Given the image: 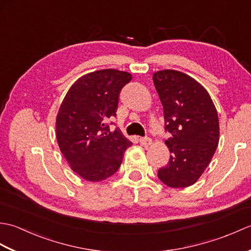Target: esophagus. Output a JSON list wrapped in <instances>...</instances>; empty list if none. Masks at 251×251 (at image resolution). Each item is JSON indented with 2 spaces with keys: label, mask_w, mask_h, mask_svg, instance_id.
I'll return each mask as SVG.
<instances>
[{
  "label": "esophagus",
  "mask_w": 251,
  "mask_h": 251,
  "mask_svg": "<svg viewBox=\"0 0 251 251\" xmlns=\"http://www.w3.org/2000/svg\"><path fill=\"white\" fill-rule=\"evenodd\" d=\"M139 142H140V145H141L142 147L147 148V147H149V146H151L152 140H151V138L143 137V138H140V139H139Z\"/></svg>",
  "instance_id": "obj_1"
}]
</instances>
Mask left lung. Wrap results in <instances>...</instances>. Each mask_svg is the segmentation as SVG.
<instances>
[{
  "label": "left lung",
  "mask_w": 251,
  "mask_h": 251,
  "mask_svg": "<svg viewBox=\"0 0 251 251\" xmlns=\"http://www.w3.org/2000/svg\"><path fill=\"white\" fill-rule=\"evenodd\" d=\"M164 108L165 141L172 153L157 176L170 188L194 184L209 165L219 142V120L209 94L188 74L162 70L153 74Z\"/></svg>",
  "instance_id": "left-lung-1"
}]
</instances>
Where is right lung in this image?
<instances>
[{"mask_svg": "<svg viewBox=\"0 0 251 251\" xmlns=\"http://www.w3.org/2000/svg\"><path fill=\"white\" fill-rule=\"evenodd\" d=\"M131 74L104 69L79 77L68 90L56 119L60 151L73 172L87 181H101L120 168L132 143L120 128L106 124L116 116L121 89Z\"/></svg>", "mask_w": 251, "mask_h": 251, "instance_id": "obj_1", "label": "right lung"}]
</instances>
